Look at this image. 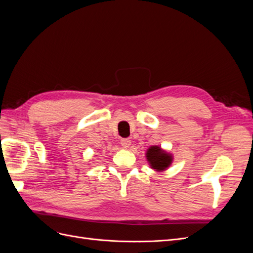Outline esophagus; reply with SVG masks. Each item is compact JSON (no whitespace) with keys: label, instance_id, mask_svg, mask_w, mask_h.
<instances>
[{"label":"esophagus","instance_id":"esophagus-1","mask_svg":"<svg viewBox=\"0 0 253 253\" xmlns=\"http://www.w3.org/2000/svg\"><path fill=\"white\" fill-rule=\"evenodd\" d=\"M120 143H121V145H122V147H124L125 149H128L129 147H131V143H132V141H131V139L125 138V139H121Z\"/></svg>","mask_w":253,"mask_h":253}]
</instances>
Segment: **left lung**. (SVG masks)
I'll use <instances>...</instances> for the list:
<instances>
[{
    "label": "left lung",
    "instance_id": "obj_1",
    "mask_svg": "<svg viewBox=\"0 0 253 253\" xmlns=\"http://www.w3.org/2000/svg\"><path fill=\"white\" fill-rule=\"evenodd\" d=\"M145 158H147L151 169L156 172L166 171L173 163V155L160 148L159 145L150 147L145 153Z\"/></svg>",
    "mask_w": 253,
    "mask_h": 253
}]
</instances>
